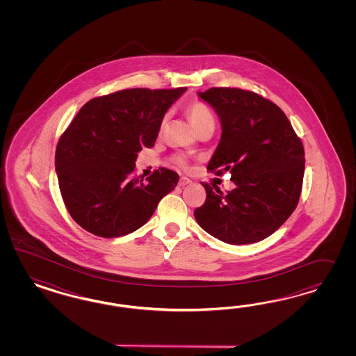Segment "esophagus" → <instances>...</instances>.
Instances as JSON below:
<instances>
[{
    "label": "esophagus",
    "mask_w": 356,
    "mask_h": 356,
    "mask_svg": "<svg viewBox=\"0 0 356 356\" xmlns=\"http://www.w3.org/2000/svg\"><path fill=\"white\" fill-rule=\"evenodd\" d=\"M192 181L188 179V177H180V180H179V186H185V185H188V184H191Z\"/></svg>",
    "instance_id": "34e87169"
}]
</instances>
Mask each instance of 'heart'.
<instances>
[{"instance_id":"heart-1","label":"heart","mask_w":356,"mask_h":356,"mask_svg":"<svg viewBox=\"0 0 356 356\" xmlns=\"http://www.w3.org/2000/svg\"><path fill=\"white\" fill-rule=\"evenodd\" d=\"M186 113L189 116V119L192 121V124L194 125V128L197 129V131L204 129L206 127H210V125H216V116L213 113V111L210 109V107L205 104L204 102H200V100H195L192 102L188 108H186ZM167 121V116H164L162 120V127H164ZM173 162L180 167V168H186V161L183 156L180 155H176L173 156Z\"/></svg>"}]
</instances>
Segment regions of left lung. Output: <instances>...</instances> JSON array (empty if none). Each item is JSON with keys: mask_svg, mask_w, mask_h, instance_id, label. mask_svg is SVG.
Returning a JSON list of instances; mask_svg holds the SVG:
<instances>
[{"mask_svg": "<svg viewBox=\"0 0 356 356\" xmlns=\"http://www.w3.org/2000/svg\"><path fill=\"white\" fill-rule=\"evenodd\" d=\"M200 97L216 109L222 138L207 171L231 173L236 185L223 193L202 183L206 201L194 210L197 223L227 244L257 243L270 236L299 204L304 146L277 104L236 87H211Z\"/></svg>", "mask_w": 356, "mask_h": 356, "instance_id": "8db88e82", "label": "left lung"}]
</instances>
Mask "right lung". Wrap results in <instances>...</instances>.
Masks as SVG:
<instances>
[{"mask_svg": "<svg viewBox=\"0 0 356 356\" xmlns=\"http://www.w3.org/2000/svg\"><path fill=\"white\" fill-rule=\"evenodd\" d=\"M185 90H120L79 109L54 156L60 192L76 225L97 236L128 235L175 189L177 173L159 168L143 181L136 159L154 146L164 113Z\"/></svg>", "mask_w": 356, "mask_h": 356, "instance_id": "add662e5", "label": "right lung"}]
</instances>
